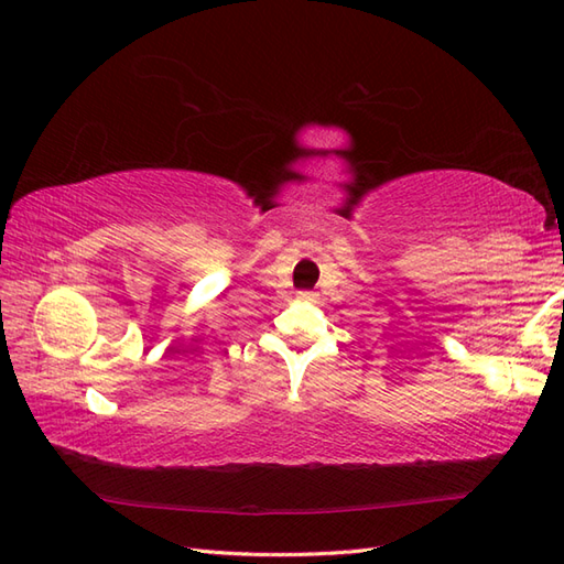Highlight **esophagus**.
I'll return each mask as SVG.
<instances>
[{
	"label": "esophagus",
	"instance_id": "esophagus-1",
	"mask_svg": "<svg viewBox=\"0 0 564 564\" xmlns=\"http://www.w3.org/2000/svg\"><path fill=\"white\" fill-rule=\"evenodd\" d=\"M297 300L312 302V300H316V293H312V291H300V293H297Z\"/></svg>",
	"mask_w": 564,
	"mask_h": 564
}]
</instances>
